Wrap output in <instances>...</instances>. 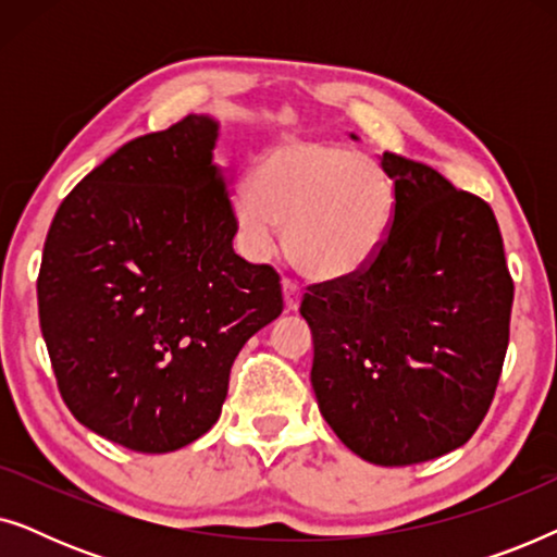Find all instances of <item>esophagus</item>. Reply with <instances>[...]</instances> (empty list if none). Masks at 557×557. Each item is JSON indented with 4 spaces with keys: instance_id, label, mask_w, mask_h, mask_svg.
I'll use <instances>...</instances> for the list:
<instances>
[{
    "instance_id": "34e87169",
    "label": "esophagus",
    "mask_w": 557,
    "mask_h": 557,
    "mask_svg": "<svg viewBox=\"0 0 557 557\" xmlns=\"http://www.w3.org/2000/svg\"><path fill=\"white\" fill-rule=\"evenodd\" d=\"M281 286H284V301H286V311H296L299 309V301H301V288L296 281L292 278H284L281 281Z\"/></svg>"
}]
</instances>
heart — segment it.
I'll return each instance as SVG.
<instances>
[{"mask_svg":"<svg viewBox=\"0 0 557 557\" xmlns=\"http://www.w3.org/2000/svg\"><path fill=\"white\" fill-rule=\"evenodd\" d=\"M395 195L385 172L360 151L319 141H284L233 195V215L256 256L276 248L304 276L339 281L380 256L393 227Z\"/></svg>","mask_w":557,"mask_h":557,"instance_id":"heart-1","label":"heart"}]
</instances>
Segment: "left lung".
<instances>
[{
    "label": "left lung",
    "instance_id": "left-lung-1",
    "mask_svg": "<svg viewBox=\"0 0 557 557\" xmlns=\"http://www.w3.org/2000/svg\"><path fill=\"white\" fill-rule=\"evenodd\" d=\"M393 227L357 276L304 294L324 421L380 467L438 459L467 444L497 391L515 284L497 218L413 159L380 157Z\"/></svg>",
    "mask_w": 557,
    "mask_h": 557
}]
</instances>
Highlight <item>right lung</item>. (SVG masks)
I'll return each mask as SVG.
<instances>
[{
	"label": "right lung",
	"mask_w": 557,
	"mask_h": 557,
	"mask_svg": "<svg viewBox=\"0 0 557 557\" xmlns=\"http://www.w3.org/2000/svg\"><path fill=\"white\" fill-rule=\"evenodd\" d=\"M218 124L189 113L124 144L60 205L37 307L58 391L98 436L141 454L193 444L220 418L243 345L284 311L238 231Z\"/></svg>",
	"instance_id": "obj_1"
}]
</instances>
